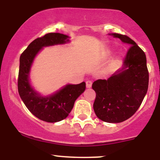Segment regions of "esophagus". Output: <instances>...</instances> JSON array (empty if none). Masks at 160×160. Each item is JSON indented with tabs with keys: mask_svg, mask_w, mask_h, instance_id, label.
Masks as SVG:
<instances>
[{
	"mask_svg": "<svg viewBox=\"0 0 160 160\" xmlns=\"http://www.w3.org/2000/svg\"><path fill=\"white\" fill-rule=\"evenodd\" d=\"M86 87L90 88L92 86V82L91 80H87V81L86 82Z\"/></svg>",
	"mask_w": 160,
	"mask_h": 160,
	"instance_id": "34e87169",
	"label": "esophagus"
}]
</instances>
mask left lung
<instances>
[{
  "mask_svg": "<svg viewBox=\"0 0 160 160\" xmlns=\"http://www.w3.org/2000/svg\"><path fill=\"white\" fill-rule=\"evenodd\" d=\"M129 46L124 58L123 67L108 80L92 83L96 93L93 108L97 117L107 122L128 120L138 109L147 94L149 72L144 51L128 36L112 34Z\"/></svg>",
  "mask_w": 160,
  "mask_h": 160,
  "instance_id": "1",
  "label": "left lung"
}]
</instances>
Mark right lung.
<instances>
[{"instance_id":"obj_1","label":"right lung","mask_w":160,"mask_h":160,"mask_svg":"<svg viewBox=\"0 0 160 160\" xmlns=\"http://www.w3.org/2000/svg\"><path fill=\"white\" fill-rule=\"evenodd\" d=\"M68 36L60 33H49L33 40L19 58L18 91L29 111L40 120L48 122L61 121L68 116L76 99L86 89V82L68 84L56 94L42 97L32 89L28 75L33 60L42 47L62 44L68 41Z\"/></svg>"}]
</instances>
